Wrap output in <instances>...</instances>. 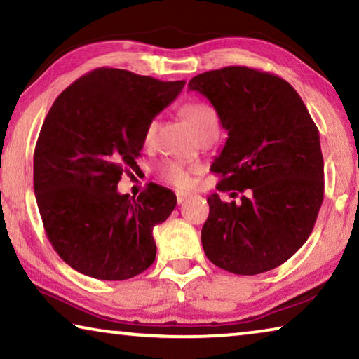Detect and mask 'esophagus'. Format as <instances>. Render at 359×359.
I'll return each mask as SVG.
<instances>
[{"label":"esophagus","instance_id":"1","mask_svg":"<svg viewBox=\"0 0 359 359\" xmlns=\"http://www.w3.org/2000/svg\"><path fill=\"white\" fill-rule=\"evenodd\" d=\"M188 196H190V194L185 193V191H175V198H177V203L179 204L184 203Z\"/></svg>","mask_w":359,"mask_h":359}]
</instances>
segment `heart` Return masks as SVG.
Returning a JSON list of instances; mask_svg holds the SVG:
<instances>
[{"label": "heart", "mask_w": 359, "mask_h": 359, "mask_svg": "<svg viewBox=\"0 0 359 359\" xmlns=\"http://www.w3.org/2000/svg\"><path fill=\"white\" fill-rule=\"evenodd\" d=\"M182 112H184L187 120L190 121L198 135L199 133H203L204 130L218 128V123H220L217 111L210 104H208V102H203V101L188 102V104H185L184 109H182ZM155 133H156V120H150L144 131V142H150L151 139H154ZM161 177L175 187L185 188L191 184V169L185 166L184 163L169 160L161 165Z\"/></svg>", "instance_id": "b5f03b06"}]
</instances>
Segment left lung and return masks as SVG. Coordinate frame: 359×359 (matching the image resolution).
<instances>
[{
	"label": "left lung",
	"mask_w": 359,
	"mask_h": 359,
	"mask_svg": "<svg viewBox=\"0 0 359 359\" xmlns=\"http://www.w3.org/2000/svg\"><path fill=\"white\" fill-rule=\"evenodd\" d=\"M188 88L212 102L228 131L210 168L222 175L217 190L244 193L239 203L208 198L205 257L239 276L274 269L304 245L323 203L317 125L296 90L271 72L226 66L194 76Z\"/></svg>",
	"instance_id": "1"
}]
</instances>
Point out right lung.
<instances>
[{
    "instance_id": "right-lung-1",
    "label": "right lung",
    "mask_w": 359,
    "mask_h": 359,
    "mask_svg": "<svg viewBox=\"0 0 359 359\" xmlns=\"http://www.w3.org/2000/svg\"><path fill=\"white\" fill-rule=\"evenodd\" d=\"M184 85L96 68L48 111L33 158L36 203L53 250L81 274L126 280L155 261L154 228L171 215L177 198L149 184L135 199L120 194L117 184L136 166L145 126Z\"/></svg>"
}]
</instances>
